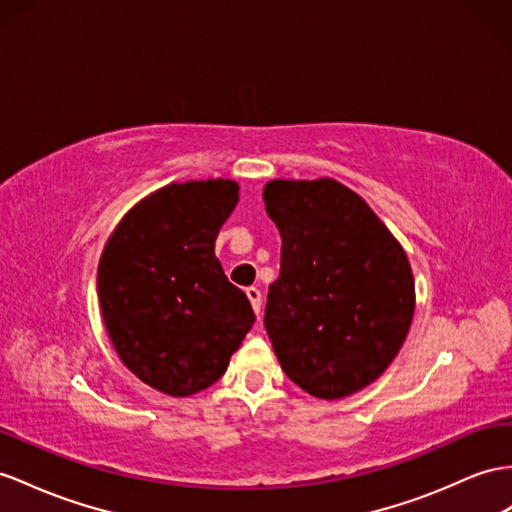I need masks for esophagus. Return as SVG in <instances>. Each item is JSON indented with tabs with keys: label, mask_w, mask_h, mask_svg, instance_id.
Returning a JSON list of instances; mask_svg holds the SVG:
<instances>
[{
	"label": "esophagus",
	"mask_w": 512,
	"mask_h": 512,
	"mask_svg": "<svg viewBox=\"0 0 512 512\" xmlns=\"http://www.w3.org/2000/svg\"><path fill=\"white\" fill-rule=\"evenodd\" d=\"M246 296H248V300H251V305H253L255 313L259 316V311H261V292L257 290V287H246Z\"/></svg>",
	"instance_id": "obj_1"
}]
</instances>
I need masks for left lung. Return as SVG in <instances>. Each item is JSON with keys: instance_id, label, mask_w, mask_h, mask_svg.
I'll list each match as a JSON object with an SVG mask.
<instances>
[{"instance_id": "obj_1", "label": "left lung", "mask_w": 512, "mask_h": 512, "mask_svg": "<svg viewBox=\"0 0 512 512\" xmlns=\"http://www.w3.org/2000/svg\"><path fill=\"white\" fill-rule=\"evenodd\" d=\"M264 203L283 240L264 316L274 355L311 396H352L409 335V257L372 207L331 177L268 181Z\"/></svg>"}]
</instances>
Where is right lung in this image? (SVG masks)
<instances>
[{
	"label": "right lung",
	"mask_w": 512,
	"mask_h": 512,
	"mask_svg": "<svg viewBox=\"0 0 512 512\" xmlns=\"http://www.w3.org/2000/svg\"><path fill=\"white\" fill-rule=\"evenodd\" d=\"M238 201L231 179L168 183L129 209L101 253L97 294L116 355L166 396L214 385L255 322L214 253Z\"/></svg>",
	"instance_id": "obj_1"
}]
</instances>
